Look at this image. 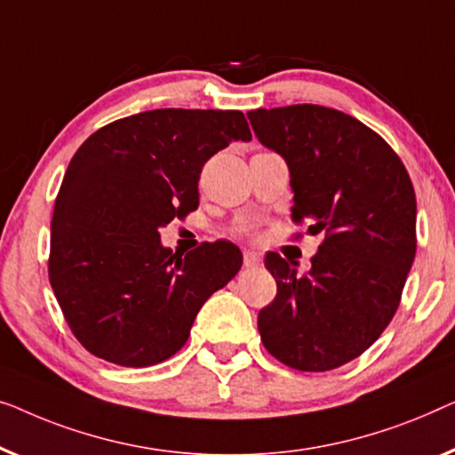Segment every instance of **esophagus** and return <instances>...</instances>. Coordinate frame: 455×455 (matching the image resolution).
Segmentation results:
<instances>
[{
  "mask_svg": "<svg viewBox=\"0 0 455 455\" xmlns=\"http://www.w3.org/2000/svg\"><path fill=\"white\" fill-rule=\"evenodd\" d=\"M259 261H261V253L253 251V249H245V251H243V264H245L247 267L258 266Z\"/></svg>",
  "mask_w": 455,
  "mask_h": 455,
  "instance_id": "obj_1",
  "label": "esophagus"
}]
</instances>
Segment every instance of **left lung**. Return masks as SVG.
Instances as JSON below:
<instances>
[{"label": "left lung", "mask_w": 455, "mask_h": 455, "mask_svg": "<svg viewBox=\"0 0 455 455\" xmlns=\"http://www.w3.org/2000/svg\"><path fill=\"white\" fill-rule=\"evenodd\" d=\"M255 136L289 164L292 220L325 233L299 276L270 251L278 292L258 315L267 353L297 371H330L363 355L392 322L417 253V196L379 133L336 108L247 113Z\"/></svg>", "instance_id": "1"}]
</instances>
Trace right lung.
<instances>
[{"instance_id":"1","label":"right lung","mask_w":455,"mask_h":455,"mask_svg":"<svg viewBox=\"0 0 455 455\" xmlns=\"http://www.w3.org/2000/svg\"><path fill=\"white\" fill-rule=\"evenodd\" d=\"M251 132L241 111L155 108L113 121L76 152L51 220L49 283L88 353L150 367L188 342L202 305L241 270L228 241L188 255L158 228L200 204L210 156Z\"/></svg>"}]
</instances>
